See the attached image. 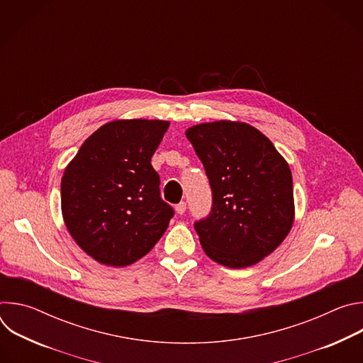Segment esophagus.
<instances>
[{"mask_svg":"<svg viewBox=\"0 0 363 363\" xmlns=\"http://www.w3.org/2000/svg\"><path fill=\"white\" fill-rule=\"evenodd\" d=\"M175 211H177V214L182 216V214L186 211V203H185L184 201L179 202V203H177V205H175Z\"/></svg>","mask_w":363,"mask_h":363,"instance_id":"1","label":"esophagus"}]
</instances>
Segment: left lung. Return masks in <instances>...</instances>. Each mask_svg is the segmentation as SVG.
Wrapping results in <instances>:
<instances>
[{
    "instance_id": "left-lung-1",
    "label": "left lung",
    "mask_w": 363,
    "mask_h": 363,
    "mask_svg": "<svg viewBox=\"0 0 363 363\" xmlns=\"http://www.w3.org/2000/svg\"><path fill=\"white\" fill-rule=\"evenodd\" d=\"M213 191V210L195 223L202 250L216 263H260L294 221L291 171L272 140L244 122L218 121L185 132Z\"/></svg>"
}]
</instances>
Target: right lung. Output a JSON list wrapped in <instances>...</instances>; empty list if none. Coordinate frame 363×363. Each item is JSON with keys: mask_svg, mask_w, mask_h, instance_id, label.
Segmentation results:
<instances>
[{"mask_svg": "<svg viewBox=\"0 0 363 363\" xmlns=\"http://www.w3.org/2000/svg\"><path fill=\"white\" fill-rule=\"evenodd\" d=\"M168 121L121 119L80 146L62 178V214L77 245L96 262L126 267L146 255L169 225L150 165Z\"/></svg>", "mask_w": 363, "mask_h": 363, "instance_id": "obj_1", "label": "right lung"}]
</instances>
